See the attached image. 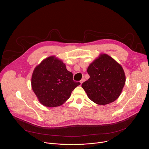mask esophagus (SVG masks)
Masks as SVG:
<instances>
[{"instance_id":"1","label":"esophagus","mask_w":149,"mask_h":149,"mask_svg":"<svg viewBox=\"0 0 149 149\" xmlns=\"http://www.w3.org/2000/svg\"><path fill=\"white\" fill-rule=\"evenodd\" d=\"M84 80H85V79L83 78H82V79L80 81V83H81V84H82V82L84 81Z\"/></svg>"}]
</instances>
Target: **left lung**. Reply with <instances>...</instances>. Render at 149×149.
<instances>
[{
    "mask_svg": "<svg viewBox=\"0 0 149 149\" xmlns=\"http://www.w3.org/2000/svg\"><path fill=\"white\" fill-rule=\"evenodd\" d=\"M90 78L82 84L88 98L99 105L110 104L120 95L125 82L122 67L107 54H101L88 67Z\"/></svg>",
    "mask_w": 149,
    "mask_h": 149,
    "instance_id": "left-lung-1",
    "label": "left lung"
}]
</instances>
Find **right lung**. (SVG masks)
I'll use <instances>...</instances> for the list:
<instances>
[{"label":"right lung","mask_w":149,"mask_h":149,"mask_svg":"<svg viewBox=\"0 0 149 149\" xmlns=\"http://www.w3.org/2000/svg\"><path fill=\"white\" fill-rule=\"evenodd\" d=\"M80 84L73 80V74L63 62L51 56L42 61L33 70L32 88L44 106L55 107L64 103Z\"/></svg>","instance_id":"1"}]
</instances>
